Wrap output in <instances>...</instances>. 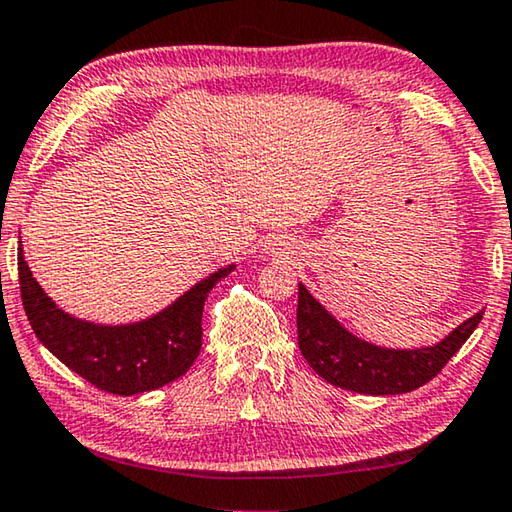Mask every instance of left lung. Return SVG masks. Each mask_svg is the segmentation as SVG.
<instances>
[{"label":"left lung","mask_w":512,"mask_h":512,"mask_svg":"<svg viewBox=\"0 0 512 512\" xmlns=\"http://www.w3.org/2000/svg\"><path fill=\"white\" fill-rule=\"evenodd\" d=\"M298 345L302 357L332 386L363 395L411 393L438 375L479 327L483 311L467 318L431 348H379L350 334L298 284Z\"/></svg>","instance_id":"8db88e82"}]
</instances>
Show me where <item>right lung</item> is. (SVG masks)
<instances>
[{
	"mask_svg": "<svg viewBox=\"0 0 512 512\" xmlns=\"http://www.w3.org/2000/svg\"><path fill=\"white\" fill-rule=\"evenodd\" d=\"M235 264L219 268L158 314L131 325H97L56 307L17 248L22 305L40 343L101 391L137 395L155 391L192 368L203 339V305L214 284Z\"/></svg>",
	"mask_w": 512,
	"mask_h": 512,
	"instance_id": "add662e5",
	"label": "right lung"
}]
</instances>
